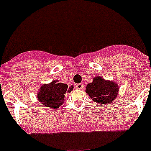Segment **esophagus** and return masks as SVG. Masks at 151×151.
Returning <instances> with one entry per match:
<instances>
[{
	"label": "esophagus",
	"instance_id": "34e87169",
	"mask_svg": "<svg viewBox=\"0 0 151 151\" xmlns=\"http://www.w3.org/2000/svg\"><path fill=\"white\" fill-rule=\"evenodd\" d=\"M76 88L77 89L81 90L83 88H84V85H83V84L80 83V84H77V85H76Z\"/></svg>",
	"mask_w": 151,
	"mask_h": 151
}]
</instances>
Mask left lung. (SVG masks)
Returning a JSON list of instances; mask_svg holds the SVG:
<instances>
[{"mask_svg":"<svg viewBox=\"0 0 151 151\" xmlns=\"http://www.w3.org/2000/svg\"><path fill=\"white\" fill-rule=\"evenodd\" d=\"M118 85L113 81H106L102 77H95L86 87V93L95 103L106 105L111 103L118 93Z\"/></svg>","mask_w":151,"mask_h":151,"instance_id":"left-lung-1","label":"left lung"}]
</instances>
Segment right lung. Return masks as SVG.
Here are the masks:
<instances>
[{
  "label": "right lung",
  "mask_w": 151,
  "mask_h": 151,
  "mask_svg": "<svg viewBox=\"0 0 151 151\" xmlns=\"http://www.w3.org/2000/svg\"><path fill=\"white\" fill-rule=\"evenodd\" d=\"M73 89V85L68 88L66 84L59 83L56 80L41 87L40 91L38 93V99L46 107L58 109L64 103L66 92L70 93Z\"/></svg>",
  "instance_id": "add662e5"
}]
</instances>
